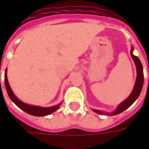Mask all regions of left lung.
I'll use <instances>...</instances> for the list:
<instances>
[{
  "instance_id": "1",
  "label": "left lung",
  "mask_w": 149,
  "mask_h": 149,
  "mask_svg": "<svg viewBox=\"0 0 149 149\" xmlns=\"http://www.w3.org/2000/svg\"><path fill=\"white\" fill-rule=\"evenodd\" d=\"M132 50L133 49H132L131 50V56L133 61H134L136 66V70H137V77H136V83H135L134 88L132 92V93L130 94V96L125 100L123 101L120 104H119V106L117 107V109H116L115 112H112V113H109L108 115H116L119 114L120 112H124L125 110H126L128 108L131 106L132 104L134 103V101L138 98V97L140 96V94L143 88V84H144V73H143V66L141 64L140 59L138 58L137 56H136L132 54ZM94 112H97L98 114H103V112L98 111V110L94 109Z\"/></svg>"
}]
</instances>
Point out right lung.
I'll use <instances>...</instances> for the list:
<instances>
[{"label": "right lung", "mask_w": 149, "mask_h": 149, "mask_svg": "<svg viewBox=\"0 0 149 149\" xmlns=\"http://www.w3.org/2000/svg\"><path fill=\"white\" fill-rule=\"evenodd\" d=\"M5 88H6V91H7V93H8V97L11 99L12 101H13L17 106L19 107L21 109H22L25 112H27L29 114H30V115L36 116H45L49 115V114H51V113H52L53 112H55L56 110L58 109V108L60 107V105H61V104H57V105H55V106L50 107V108H41V107L29 105V104H27L23 103V102L19 100L17 97L15 96L14 93H13L11 88L9 86V84H8V79H7L6 70H5Z\"/></svg>", "instance_id": "obj_1"}]
</instances>
